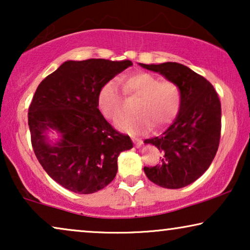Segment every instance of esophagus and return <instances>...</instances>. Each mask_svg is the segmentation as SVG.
<instances>
[{
    "mask_svg": "<svg viewBox=\"0 0 250 250\" xmlns=\"http://www.w3.org/2000/svg\"><path fill=\"white\" fill-rule=\"evenodd\" d=\"M132 140H133V142H134V146H136V148H141L142 145H143V142H142L141 139L132 138Z\"/></svg>",
    "mask_w": 250,
    "mask_h": 250,
    "instance_id": "obj_1",
    "label": "esophagus"
}]
</instances>
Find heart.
I'll list each match as a JSON object with an SVG mask.
<instances>
[{
  "mask_svg": "<svg viewBox=\"0 0 250 250\" xmlns=\"http://www.w3.org/2000/svg\"><path fill=\"white\" fill-rule=\"evenodd\" d=\"M124 92L128 97L139 98L135 116H122L115 125L119 131L141 133L155 124L162 127L172 123L182 104V91L172 82H162L148 73H136L124 81ZM98 109L107 119L117 118L123 109V97L115 81H109L100 88Z\"/></svg>",
  "mask_w": 250,
  "mask_h": 250,
  "instance_id": "b5f03b06",
  "label": "heart"
}]
</instances>
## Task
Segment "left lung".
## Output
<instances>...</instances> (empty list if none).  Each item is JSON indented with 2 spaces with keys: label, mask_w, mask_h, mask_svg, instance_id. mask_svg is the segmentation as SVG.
Listing matches in <instances>:
<instances>
[{
  "label": "left lung",
  "mask_w": 250,
  "mask_h": 250,
  "mask_svg": "<svg viewBox=\"0 0 250 250\" xmlns=\"http://www.w3.org/2000/svg\"><path fill=\"white\" fill-rule=\"evenodd\" d=\"M182 91L179 114L162 135L145 140L163 153L162 163L145 167L148 179L166 189H180L203 175L220 145L221 102L213 85L189 67L177 62L145 64Z\"/></svg>",
  "instance_id": "obj_1"
}]
</instances>
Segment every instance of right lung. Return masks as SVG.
<instances>
[{
	"label": "right lung",
	"instance_id": "right-lung-1",
	"mask_svg": "<svg viewBox=\"0 0 250 250\" xmlns=\"http://www.w3.org/2000/svg\"><path fill=\"white\" fill-rule=\"evenodd\" d=\"M132 61L68 60L44 78L29 105L34 152L51 179L76 193L107 187L117 174L119 153L133 148L98 109L100 88ZM54 131L57 140L49 139Z\"/></svg>",
	"mask_w": 250,
	"mask_h": 250
}]
</instances>
